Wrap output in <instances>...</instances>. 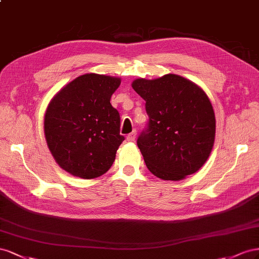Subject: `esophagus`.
I'll use <instances>...</instances> for the list:
<instances>
[{
    "label": "esophagus",
    "mask_w": 259,
    "mask_h": 259,
    "mask_svg": "<svg viewBox=\"0 0 259 259\" xmlns=\"http://www.w3.org/2000/svg\"><path fill=\"white\" fill-rule=\"evenodd\" d=\"M136 138H137V131L134 130V131L131 132V134H129V135L127 136V141H128V142H134L135 140H136Z\"/></svg>",
    "instance_id": "esophagus-1"
}]
</instances>
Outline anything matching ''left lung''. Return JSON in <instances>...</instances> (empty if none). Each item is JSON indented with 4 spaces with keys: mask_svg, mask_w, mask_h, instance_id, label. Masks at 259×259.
Masks as SVG:
<instances>
[{
    "mask_svg": "<svg viewBox=\"0 0 259 259\" xmlns=\"http://www.w3.org/2000/svg\"><path fill=\"white\" fill-rule=\"evenodd\" d=\"M132 88L149 115L137 141L147 169L171 181L196 172L209 157L216 132L215 113L203 89L174 73L136 79Z\"/></svg>",
    "mask_w": 259,
    "mask_h": 259,
    "instance_id": "obj_1",
    "label": "left lung"
}]
</instances>
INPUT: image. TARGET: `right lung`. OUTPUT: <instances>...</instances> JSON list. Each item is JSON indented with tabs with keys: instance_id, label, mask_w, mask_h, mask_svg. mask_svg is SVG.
<instances>
[{
	"instance_id": "right-lung-1",
	"label": "right lung",
	"mask_w": 259,
	"mask_h": 259,
	"mask_svg": "<svg viewBox=\"0 0 259 259\" xmlns=\"http://www.w3.org/2000/svg\"><path fill=\"white\" fill-rule=\"evenodd\" d=\"M120 78L85 73L51 100L44 117L49 150L65 171L94 179L112 167L120 136V116L110 98Z\"/></svg>"
}]
</instances>
